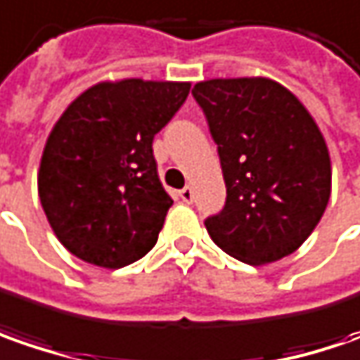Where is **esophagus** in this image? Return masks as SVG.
I'll return each instance as SVG.
<instances>
[{
  "label": "esophagus",
  "instance_id": "34e87169",
  "mask_svg": "<svg viewBox=\"0 0 360 360\" xmlns=\"http://www.w3.org/2000/svg\"><path fill=\"white\" fill-rule=\"evenodd\" d=\"M179 197L183 203H193V189L191 187H185V189H181L179 191Z\"/></svg>",
  "mask_w": 360,
  "mask_h": 360
}]
</instances>
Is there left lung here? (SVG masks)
I'll return each instance as SVG.
<instances>
[{
    "label": "left lung",
    "instance_id": "left-lung-1",
    "mask_svg": "<svg viewBox=\"0 0 360 360\" xmlns=\"http://www.w3.org/2000/svg\"><path fill=\"white\" fill-rule=\"evenodd\" d=\"M217 143L227 201L205 221L217 247L249 265L295 253L330 197V157L307 107L269 77L193 87Z\"/></svg>",
    "mask_w": 360,
    "mask_h": 360
}]
</instances>
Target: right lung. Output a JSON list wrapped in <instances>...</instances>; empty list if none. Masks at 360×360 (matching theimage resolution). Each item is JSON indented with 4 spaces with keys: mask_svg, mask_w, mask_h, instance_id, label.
<instances>
[{
    "mask_svg": "<svg viewBox=\"0 0 360 360\" xmlns=\"http://www.w3.org/2000/svg\"><path fill=\"white\" fill-rule=\"evenodd\" d=\"M189 89L187 81H99L57 119L37 191L69 253L121 269L153 249L173 205L157 175L153 137Z\"/></svg>",
    "mask_w": 360,
    "mask_h": 360,
    "instance_id": "right-lung-1",
    "label": "right lung"
}]
</instances>
